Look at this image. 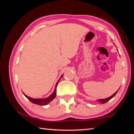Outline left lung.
<instances>
[{
  "label": "left lung",
  "instance_id": "obj_1",
  "mask_svg": "<svg viewBox=\"0 0 134 134\" xmlns=\"http://www.w3.org/2000/svg\"><path fill=\"white\" fill-rule=\"evenodd\" d=\"M118 90H117V92H116L114 94H113L112 96H110V97H108V98H106V99H99V100H98V101L99 103H102V104H103V103H106L107 102H108L109 100H110L111 99H112L113 97H114L115 95H116V94L117 93V92H118Z\"/></svg>",
  "mask_w": 134,
  "mask_h": 134
}]
</instances>
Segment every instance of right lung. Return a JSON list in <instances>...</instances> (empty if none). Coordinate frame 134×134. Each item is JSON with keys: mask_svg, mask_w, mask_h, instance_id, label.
I'll return each mask as SVG.
<instances>
[{"mask_svg": "<svg viewBox=\"0 0 134 134\" xmlns=\"http://www.w3.org/2000/svg\"><path fill=\"white\" fill-rule=\"evenodd\" d=\"M63 75L61 76V78H62V77L63 76ZM60 78V79H61ZM60 79H59L58 81H57V83L56 85H55V89L54 90V92L53 93V94H52L50 96H49L48 97H47V98H45V99H33V98H31V97H29V96H27L24 93V94L25 95V96L27 99H28L29 100H30L32 103L36 104V105H41V106H44V105H48V104L51 102L55 98V96H56V93H57V90H56V88H57V84L58 82L59 81H60Z\"/></svg>", "mask_w": 134, "mask_h": 134, "instance_id": "obj_1", "label": "right lung"}]
</instances>
